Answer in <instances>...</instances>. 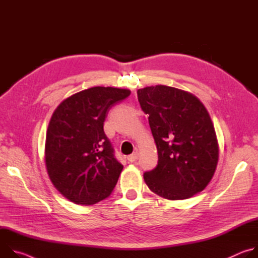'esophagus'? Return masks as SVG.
<instances>
[{"label":"esophagus","instance_id":"obj_1","mask_svg":"<svg viewBox=\"0 0 258 258\" xmlns=\"http://www.w3.org/2000/svg\"><path fill=\"white\" fill-rule=\"evenodd\" d=\"M138 158H139V152H138V151H136V152H134L133 154H131V155L127 156V160H128L130 162H135L136 160H138Z\"/></svg>","mask_w":258,"mask_h":258}]
</instances>
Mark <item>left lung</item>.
<instances>
[{
  "instance_id": "left-lung-1",
  "label": "left lung",
  "mask_w": 258,
  "mask_h": 258,
  "mask_svg": "<svg viewBox=\"0 0 258 258\" xmlns=\"http://www.w3.org/2000/svg\"><path fill=\"white\" fill-rule=\"evenodd\" d=\"M142 110L149 115L157 147V166L144 173L148 188L168 200L188 199L203 191L218 162L213 123L193 94L167 86L138 90Z\"/></svg>"
}]
</instances>
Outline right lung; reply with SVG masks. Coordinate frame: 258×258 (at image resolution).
<instances>
[{
  "mask_svg": "<svg viewBox=\"0 0 258 258\" xmlns=\"http://www.w3.org/2000/svg\"><path fill=\"white\" fill-rule=\"evenodd\" d=\"M130 90L94 87L62 101L50 119L45 162L54 187L69 201L93 205L112 193L123 165L103 125L109 109Z\"/></svg>",
  "mask_w": 258,
  "mask_h": 258,
  "instance_id": "add662e5",
  "label": "right lung"
}]
</instances>
